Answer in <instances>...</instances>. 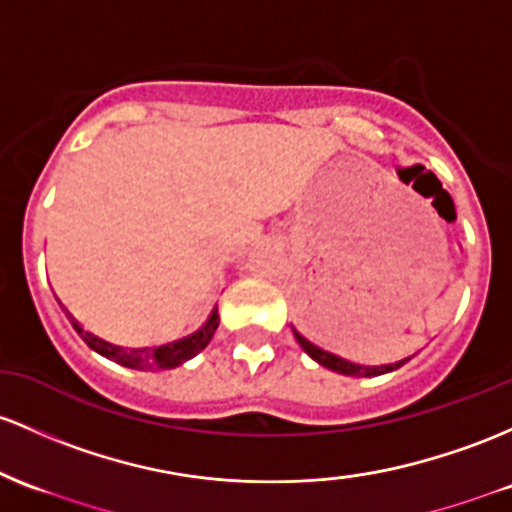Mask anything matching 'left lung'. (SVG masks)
<instances>
[{
    "label": "left lung",
    "mask_w": 512,
    "mask_h": 512,
    "mask_svg": "<svg viewBox=\"0 0 512 512\" xmlns=\"http://www.w3.org/2000/svg\"><path fill=\"white\" fill-rule=\"evenodd\" d=\"M294 338H296V342H299V345H301V350L306 352V355L311 357V359H316L320 367L330 369V372L345 374V376H379V374H389V372H396V369L401 367L403 362H408V359H401V362H396V364H384V367H362V364L347 362L345 357L333 355V352L320 350V347L313 345L311 340L303 338V335H301L296 328H294Z\"/></svg>",
    "instance_id": "obj_1"
}]
</instances>
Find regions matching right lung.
<instances>
[{
	"mask_svg": "<svg viewBox=\"0 0 512 512\" xmlns=\"http://www.w3.org/2000/svg\"><path fill=\"white\" fill-rule=\"evenodd\" d=\"M70 323H72V328L80 333V338L87 342V345L92 347L94 352H99L101 357L111 359V362L121 364V367H128V369H140V372H157V369L179 367V364L196 357L201 350H204L206 345H209L213 333H216V328H218V308H213L209 320H206V323L201 325L196 333L187 335V338H182V340H174V342H170V345L153 347V350H150V347L126 350V347L111 345V342H106V340L97 338V335L87 333V330H84L82 325L77 323V320L72 316H70Z\"/></svg>",
	"mask_w": 512,
	"mask_h": 512,
	"instance_id": "obj_1",
	"label": "right lung"
}]
</instances>
